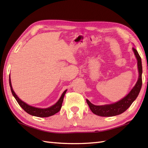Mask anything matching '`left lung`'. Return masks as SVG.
Here are the masks:
<instances>
[{"label":"left lung","instance_id":"left-lung-1","mask_svg":"<svg viewBox=\"0 0 148 148\" xmlns=\"http://www.w3.org/2000/svg\"><path fill=\"white\" fill-rule=\"evenodd\" d=\"M132 49L137 60L138 71H139V74L136 85L132 89L129 93L127 96H125L123 99H122L117 102L111 103V104L95 106L91 103L88 100L86 99V102L88 105L89 106L90 109L95 114L100 116H104V117H109V116H114L120 114L129 108L134 100L136 99L138 95H139L143 84L142 62H141L140 56H139L137 50L134 48Z\"/></svg>","mask_w":148,"mask_h":148}]
</instances>
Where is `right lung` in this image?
<instances>
[{
  "mask_svg": "<svg viewBox=\"0 0 148 148\" xmlns=\"http://www.w3.org/2000/svg\"><path fill=\"white\" fill-rule=\"evenodd\" d=\"M9 86L11 87V90L12 95L14 96L15 99L16 100L17 102L18 103V104L21 106V108L23 109L25 111L27 112L28 114L34 116H37V117H40V118L49 117V116L54 115L55 114H56V113L59 112L60 110L62 108V102H63V100H64V97L65 96V94L66 92H67V90H65L64 91V93H63L62 95H61L60 98V99L58 100V102H56L55 104L48 108L42 109V108H35V107H33V106H30L29 105H28L25 102L22 101L21 99H19L18 97L16 95V94L15 92H14L13 89H12L10 77H9Z\"/></svg>",
  "mask_w": 148,
  "mask_h": 148,
  "instance_id": "right-lung-1",
  "label": "right lung"
}]
</instances>
